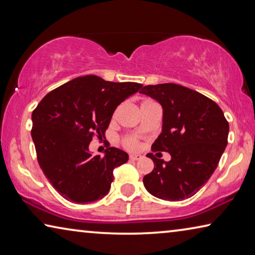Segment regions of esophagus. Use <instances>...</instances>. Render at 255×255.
<instances>
[{
  "label": "esophagus",
  "instance_id": "esophagus-1",
  "mask_svg": "<svg viewBox=\"0 0 255 255\" xmlns=\"http://www.w3.org/2000/svg\"><path fill=\"white\" fill-rule=\"evenodd\" d=\"M129 158H130L131 161H138V159L141 158V155H139V154H131V155H129Z\"/></svg>",
  "mask_w": 255,
  "mask_h": 255
}]
</instances>
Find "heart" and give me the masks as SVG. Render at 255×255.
<instances>
[{"label": "heart", "mask_w": 255, "mask_h": 255, "mask_svg": "<svg viewBox=\"0 0 255 255\" xmlns=\"http://www.w3.org/2000/svg\"><path fill=\"white\" fill-rule=\"evenodd\" d=\"M146 101H152V100H149V99H145L143 102H146ZM123 144H124L125 147L128 148V149H135L138 146V141L133 136H128V137L125 138Z\"/></svg>", "instance_id": "heart-1"}]
</instances>
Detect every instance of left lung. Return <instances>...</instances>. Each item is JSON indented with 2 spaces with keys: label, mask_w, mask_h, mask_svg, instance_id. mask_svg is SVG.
Masks as SVG:
<instances>
[{
  "label": "left lung",
  "mask_w": 255,
  "mask_h": 255,
  "mask_svg": "<svg viewBox=\"0 0 255 255\" xmlns=\"http://www.w3.org/2000/svg\"><path fill=\"white\" fill-rule=\"evenodd\" d=\"M140 93L163 108L162 132L152 150L171 155V161L164 162L147 154L154 170L144 176L145 188L163 200L192 197L209 180L226 148L230 126L224 112L211 99L179 84L146 85Z\"/></svg>",
  "instance_id": "obj_1"
}]
</instances>
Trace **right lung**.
<instances>
[{
  "label": "right lung",
  "mask_w": 255,
  "mask_h": 255,
  "mask_svg": "<svg viewBox=\"0 0 255 255\" xmlns=\"http://www.w3.org/2000/svg\"><path fill=\"white\" fill-rule=\"evenodd\" d=\"M141 86L80 76L46 94L32 111L31 136L38 163L66 200L88 204L109 192L115 167L126 163L128 154L108 147L103 157L93 156L89 145L94 135L99 139L105 137L116 108Z\"/></svg>",
  "instance_id": "right-lung-1"
}]
</instances>
